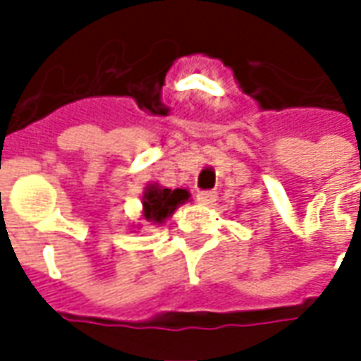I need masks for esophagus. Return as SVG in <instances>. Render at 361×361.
Returning <instances> with one entry per match:
<instances>
[{
  "mask_svg": "<svg viewBox=\"0 0 361 361\" xmlns=\"http://www.w3.org/2000/svg\"><path fill=\"white\" fill-rule=\"evenodd\" d=\"M197 201L201 204H212L216 201V191H199L197 193Z\"/></svg>",
  "mask_w": 361,
  "mask_h": 361,
  "instance_id": "34e87169",
  "label": "esophagus"
}]
</instances>
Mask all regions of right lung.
Masks as SVG:
<instances>
[{"label":"right lung","instance_id":"right-lung-1","mask_svg":"<svg viewBox=\"0 0 361 361\" xmlns=\"http://www.w3.org/2000/svg\"><path fill=\"white\" fill-rule=\"evenodd\" d=\"M191 193L188 189H168L160 183H149L145 191H142V209L141 219L147 224H164L166 220L172 216L178 207L185 204ZM142 224H137V228H141Z\"/></svg>","mask_w":361,"mask_h":361}]
</instances>
